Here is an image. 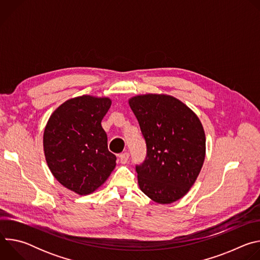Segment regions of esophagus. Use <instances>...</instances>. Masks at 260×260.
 Listing matches in <instances>:
<instances>
[{
  "instance_id": "esophagus-1",
  "label": "esophagus",
  "mask_w": 260,
  "mask_h": 260,
  "mask_svg": "<svg viewBox=\"0 0 260 260\" xmlns=\"http://www.w3.org/2000/svg\"><path fill=\"white\" fill-rule=\"evenodd\" d=\"M128 157H129V154L128 152H124V153H121L119 155V159H120V162L121 164H126L127 160H128Z\"/></svg>"
}]
</instances>
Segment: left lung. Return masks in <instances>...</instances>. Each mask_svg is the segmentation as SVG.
<instances>
[{
	"label": "left lung",
	"mask_w": 260,
	"mask_h": 260,
	"mask_svg": "<svg viewBox=\"0 0 260 260\" xmlns=\"http://www.w3.org/2000/svg\"><path fill=\"white\" fill-rule=\"evenodd\" d=\"M128 104L146 141L147 155L136 167L140 189L155 203L186 194L206 156V135L193 111L180 100L157 93L133 96Z\"/></svg>",
	"instance_id": "8db88e82"
}]
</instances>
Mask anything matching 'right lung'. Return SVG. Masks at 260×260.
Returning a JSON list of instances; mask_svg holds the SVG:
<instances>
[{"mask_svg":"<svg viewBox=\"0 0 260 260\" xmlns=\"http://www.w3.org/2000/svg\"><path fill=\"white\" fill-rule=\"evenodd\" d=\"M111 104L107 96L70 99L55 109L45 126L47 166L62 186L79 196L95 191L116 166L101 124Z\"/></svg>","mask_w":260,"mask_h":260,"instance_id":"right-lung-1","label":"right lung"}]
</instances>
